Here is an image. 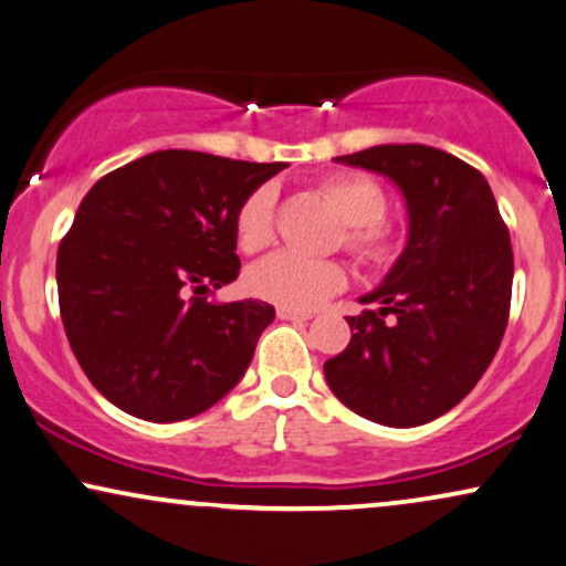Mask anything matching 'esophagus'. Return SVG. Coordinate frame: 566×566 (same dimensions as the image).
Returning <instances> with one entry per match:
<instances>
[{
    "label": "esophagus",
    "instance_id": "esophagus-1",
    "mask_svg": "<svg viewBox=\"0 0 566 566\" xmlns=\"http://www.w3.org/2000/svg\"><path fill=\"white\" fill-rule=\"evenodd\" d=\"M276 316L282 321H311L313 316L305 311H292V307H276Z\"/></svg>",
    "mask_w": 566,
    "mask_h": 566
}]
</instances>
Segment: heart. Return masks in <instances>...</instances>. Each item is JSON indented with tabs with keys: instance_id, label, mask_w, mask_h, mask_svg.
Returning a JSON list of instances; mask_svg holds the SVG:
<instances>
[{
	"instance_id": "heart-1",
	"label": "heart",
	"mask_w": 566,
	"mask_h": 566,
	"mask_svg": "<svg viewBox=\"0 0 566 566\" xmlns=\"http://www.w3.org/2000/svg\"><path fill=\"white\" fill-rule=\"evenodd\" d=\"M345 230L342 240L355 259L384 266L397 255V232L384 221L386 192L374 177L360 171H336L318 182ZM274 190L261 185L242 200L234 213V234L245 253L263 250L274 240ZM347 274L334 261H311L297 253L269 255L250 266L245 284L253 297L292 311H311L345 287Z\"/></svg>"
}]
</instances>
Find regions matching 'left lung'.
Wrapping results in <instances>:
<instances>
[{
	"label": "left lung",
	"mask_w": 566,
	"mask_h": 566,
	"mask_svg": "<svg viewBox=\"0 0 566 566\" xmlns=\"http://www.w3.org/2000/svg\"><path fill=\"white\" fill-rule=\"evenodd\" d=\"M334 161L389 177L407 203V245L347 316L353 339L324 363L342 405L391 428L431 423L491 366L512 300V242L485 177L441 148L389 143Z\"/></svg>",
	"instance_id": "8db88e82"
}]
</instances>
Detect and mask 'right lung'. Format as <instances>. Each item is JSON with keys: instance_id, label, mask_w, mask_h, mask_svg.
<instances>
[{"instance_id": "obj_1", "label": "right lung", "mask_w": 566, "mask_h": 566, "mask_svg": "<svg viewBox=\"0 0 566 566\" xmlns=\"http://www.w3.org/2000/svg\"><path fill=\"white\" fill-rule=\"evenodd\" d=\"M284 167L169 148L85 192L56 253L60 313L83 374L119 410L175 423L245 374L274 305L185 295L238 279L234 213Z\"/></svg>"}]
</instances>
